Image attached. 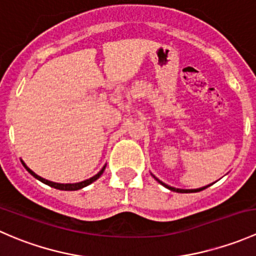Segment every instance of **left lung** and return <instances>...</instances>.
I'll use <instances>...</instances> for the list:
<instances>
[{"mask_svg":"<svg viewBox=\"0 0 256 256\" xmlns=\"http://www.w3.org/2000/svg\"><path fill=\"white\" fill-rule=\"evenodd\" d=\"M154 178L157 180V182L161 183L162 186H164V187H166V188H168L170 190H174V192H177V193H196V192H200V190H206V188H208L209 186H210V184H209V186H204V187L197 188V190H180V188H174V187H171V186L166 184V183H164V182H162V180H160L158 178H156L154 176Z\"/></svg>","mask_w":256,"mask_h":256,"instance_id":"left-lung-1","label":"left lung"}]
</instances>
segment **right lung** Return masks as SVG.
Returning a JSON list of instances; mask_svg holds the SVG:
<instances>
[{
	"instance_id": "add662e5",
	"label": "right lung",
	"mask_w": 256,
	"mask_h": 256,
	"mask_svg": "<svg viewBox=\"0 0 256 256\" xmlns=\"http://www.w3.org/2000/svg\"><path fill=\"white\" fill-rule=\"evenodd\" d=\"M20 162H22V164H23V166H24V168L27 170V171L30 172V174H32L33 177L37 178V180H40V182L46 183V184L50 186V187L56 188V190H82V188L86 187V186H89L90 183H92V182H94V180H96L98 178H99L100 176H102V172H104V170H105V167H106V164H105V166L102 167V170H100V172H98V174H95L94 177L89 178V180H82V182H78V183H66V184H64V183H56V182H52V180H46V178H42L40 176H38V174H34V172H33L32 170L28 168L27 164H26L24 162H23V161H20Z\"/></svg>"
}]
</instances>
